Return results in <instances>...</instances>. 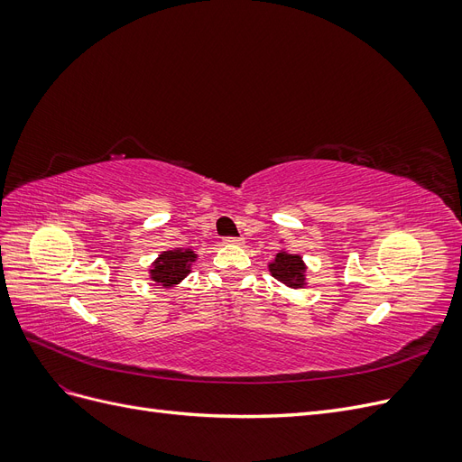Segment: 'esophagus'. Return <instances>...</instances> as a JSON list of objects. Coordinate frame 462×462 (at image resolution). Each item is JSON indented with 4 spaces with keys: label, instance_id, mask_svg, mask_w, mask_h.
I'll return each instance as SVG.
<instances>
[{
    "label": "esophagus",
    "instance_id": "1",
    "mask_svg": "<svg viewBox=\"0 0 462 462\" xmlns=\"http://www.w3.org/2000/svg\"><path fill=\"white\" fill-rule=\"evenodd\" d=\"M223 243H226V245H243L245 239H243V236H226Z\"/></svg>",
    "mask_w": 462,
    "mask_h": 462
}]
</instances>
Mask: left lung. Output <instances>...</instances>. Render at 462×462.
I'll return each instance as SVG.
<instances>
[{"instance_id": "obj_1", "label": "left lung", "mask_w": 462, "mask_h": 462, "mask_svg": "<svg viewBox=\"0 0 462 462\" xmlns=\"http://www.w3.org/2000/svg\"><path fill=\"white\" fill-rule=\"evenodd\" d=\"M270 273L285 287L302 289L306 287V263L300 254H291L287 248L277 250L275 258L268 263Z\"/></svg>"}]
</instances>
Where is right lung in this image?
Masks as SVG:
<instances>
[{
	"instance_id": "right-lung-1",
	"label": "right lung",
	"mask_w": 462,
	"mask_h": 462,
	"mask_svg": "<svg viewBox=\"0 0 462 462\" xmlns=\"http://www.w3.org/2000/svg\"><path fill=\"white\" fill-rule=\"evenodd\" d=\"M199 260V254L192 248H171L163 250L150 265V279L153 283L170 289L179 285L190 273L192 263Z\"/></svg>"
}]
</instances>
